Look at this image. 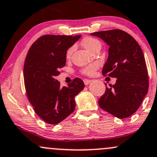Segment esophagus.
Instances as JSON below:
<instances>
[{
	"label": "esophagus",
	"mask_w": 157,
	"mask_h": 157,
	"mask_svg": "<svg viewBox=\"0 0 157 157\" xmlns=\"http://www.w3.org/2000/svg\"><path fill=\"white\" fill-rule=\"evenodd\" d=\"M83 82H84V84H85V85H89V84L91 83V80H88V79H85V80H83Z\"/></svg>",
	"instance_id": "1"
}]
</instances>
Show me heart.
I'll return each mask as SVG.
<instances>
[{"label":"heart","mask_w":157,"mask_h":157,"mask_svg":"<svg viewBox=\"0 0 157 157\" xmlns=\"http://www.w3.org/2000/svg\"><path fill=\"white\" fill-rule=\"evenodd\" d=\"M83 45L87 50H89L90 52H91L92 49H94L98 46H100V42L97 39L94 38V37H86L85 39L83 40ZM73 47H70L67 49L66 51V57L70 58L71 56L72 52H73ZM98 67V65L97 63H93L91 65H89L86 67H85L84 68L82 69V73L86 74V75H92L93 74L94 72L95 71V70H97Z\"/></svg>","instance_id":"obj_1"}]
</instances>
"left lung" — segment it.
<instances>
[{"label": "left lung", "instance_id": "1", "mask_svg": "<svg viewBox=\"0 0 157 157\" xmlns=\"http://www.w3.org/2000/svg\"><path fill=\"white\" fill-rule=\"evenodd\" d=\"M91 35L100 37L109 46L102 74L117 78L114 85L106 86L98 105L116 117H128L139 108L149 87L142 49L129 34L120 29L93 32Z\"/></svg>", "mask_w": 157, "mask_h": 157}]
</instances>
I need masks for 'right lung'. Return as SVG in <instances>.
<instances>
[{"mask_svg": "<svg viewBox=\"0 0 157 157\" xmlns=\"http://www.w3.org/2000/svg\"><path fill=\"white\" fill-rule=\"evenodd\" d=\"M80 37L41 36L26 56L23 71L26 94L35 113L49 124H58L73 113L74 98L85 86L77 77L63 87L56 80L59 68L65 66L66 51Z\"/></svg>", "mask_w": 157, "mask_h": 157, "instance_id": "add662e5", "label": "right lung"}]
</instances>
